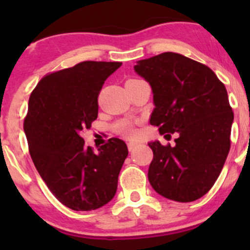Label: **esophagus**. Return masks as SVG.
I'll return each mask as SVG.
<instances>
[{"label":"esophagus","mask_w":250,"mask_h":250,"mask_svg":"<svg viewBox=\"0 0 250 250\" xmlns=\"http://www.w3.org/2000/svg\"><path fill=\"white\" fill-rule=\"evenodd\" d=\"M137 146H138L137 143H132V141H129V143H128V150L133 151L135 147H137Z\"/></svg>","instance_id":"obj_1"}]
</instances>
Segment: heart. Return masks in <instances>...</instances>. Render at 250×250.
<instances>
[{
	"label": "heart",
	"mask_w": 250,
	"mask_h": 250,
	"mask_svg": "<svg viewBox=\"0 0 250 250\" xmlns=\"http://www.w3.org/2000/svg\"><path fill=\"white\" fill-rule=\"evenodd\" d=\"M117 130L125 137H134L135 135L134 128H133L132 123L129 122H121L117 125Z\"/></svg>",
	"instance_id": "b5f03b06"
}]
</instances>
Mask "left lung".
Returning <instances> with one entry per match:
<instances>
[{
    "label": "left lung",
    "mask_w": 250,
    "mask_h": 250,
    "mask_svg": "<svg viewBox=\"0 0 250 250\" xmlns=\"http://www.w3.org/2000/svg\"><path fill=\"white\" fill-rule=\"evenodd\" d=\"M134 71L152 89L151 125L161 134L179 135L174 146L148 143V181L168 200H198L214 185L230 151L233 112L225 85L208 66L173 52L139 60Z\"/></svg>",
    "instance_id": "left-lung-1"
}]
</instances>
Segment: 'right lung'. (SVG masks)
<instances>
[{
    "label": "right lung",
    "instance_id": "1",
    "mask_svg": "<svg viewBox=\"0 0 250 250\" xmlns=\"http://www.w3.org/2000/svg\"><path fill=\"white\" fill-rule=\"evenodd\" d=\"M121 65L82 62L44 76L30 95L24 130L32 162L50 192L72 210H95L117 191L125 143L111 138L95 153L81 133L97 120L99 92Z\"/></svg>",
    "mask_w": 250,
    "mask_h": 250
}]
</instances>
